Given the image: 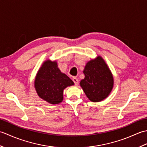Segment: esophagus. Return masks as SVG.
I'll return each mask as SVG.
<instances>
[{"label": "esophagus", "instance_id": "34e87169", "mask_svg": "<svg viewBox=\"0 0 147 147\" xmlns=\"http://www.w3.org/2000/svg\"><path fill=\"white\" fill-rule=\"evenodd\" d=\"M73 82L74 83V84H75V85H78V80L76 78L74 77L73 78Z\"/></svg>", "mask_w": 147, "mask_h": 147}]
</instances>
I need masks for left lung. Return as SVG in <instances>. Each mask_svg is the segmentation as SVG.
Returning a JSON list of instances; mask_svg holds the SVG:
<instances>
[{"mask_svg": "<svg viewBox=\"0 0 147 147\" xmlns=\"http://www.w3.org/2000/svg\"><path fill=\"white\" fill-rule=\"evenodd\" d=\"M85 78L80 85L90 101L98 102L110 95L114 87V78L104 59L98 55L86 64Z\"/></svg>", "mask_w": 147, "mask_h": 147, "instance_id": "8db88e82", "label": "left lung"}]
</instances>
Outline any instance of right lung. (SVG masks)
Returning a JSON list of instances; mask_svg holds the SVG:
<instances>
[{
    "label": "right lung",
    "instance_id": "add662e5",
    "mask_svg": "<svg viewBox=\"0 0 147 147\" xmlns=\"http://www.w3.org/2000/svg\"><path fill=\"white\" fill-rule=\"evenodd\" d=\"M74 85L73 81L59 69L57 61L50 59L43 62L34 82L37 95L51 104L62 102L64 90Z\"/></svg>",
    "mask_w": 147,
    "mask_h": 147
}]
</instances>
